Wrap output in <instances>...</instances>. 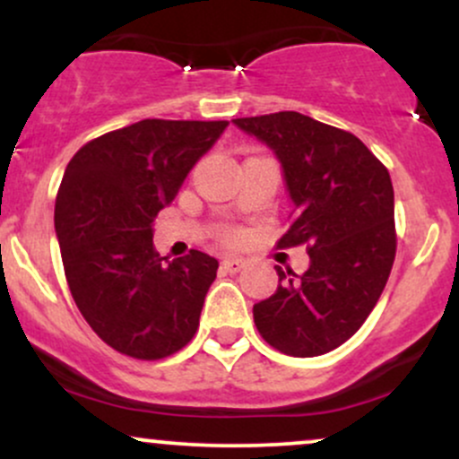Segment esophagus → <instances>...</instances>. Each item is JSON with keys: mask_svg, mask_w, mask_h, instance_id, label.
I'll list each match as a JSON object with an SVG mask.
<instances>
[{"mask_svg": "<svg viewBox=\"0 0 459 459\" xmlns=\"http://www.w3.org/2000/svg\"><path fill=\"white\" fill-rule=\"evenodd\" d=\"M222 267L229 273H237V272H241L246 267V261L244 259H239V256H229V259H224L222 261Z\"/></svg>", "mask_w": 459, "mask_h": 459, "instance_id": "34e87169", "label": "esophagus"}]
</instances>
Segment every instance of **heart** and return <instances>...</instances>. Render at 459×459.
<instances>
[{
    "instance_id": "b5f03b06",
    "label": "heart",
    "mask_w": 459,
    "mask_h": 459,
    "mask_svg": "<svg viewBox=\"0 0 459 459\" xmlns=\"http://www.w3.org/2000/svg\"><path fill=\"white\" fill-rule=\"evenodd\" d=\"M226 239H229V241H233V239H235V233H229V235H226Z\"/></svg>"
}]
</instances>
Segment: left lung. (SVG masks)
I'll use <instances>...</instances> for the list:
<instances>
[{"label": "left lung", "instance_id": "1", "mask_svg": "<svg viewBox=\"0 0 459 459\" xmlns=\"http://www.w3.org/2000/svg\"><path fill=\"white\" fill-rule=\"evenodd\" d=\"M233 123L276 152L293 200L278 244H308L310 256L302 276L276 267V293L252 308L256 330L287 356L328 354L356 334L386 287L397 250L391 175L354 134L299 112Z\"/></svg>", "mask_w": 459, "mask_h": 459}]
</instances>
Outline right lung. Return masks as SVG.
I'll use <instances>...</instances> for the list:
<instances>
[{"label":"right lung","instance_id":"right-lung-1","mask_svg":"<svg viewBox=\"0 0 459 459\" xmlns=\"http://www.w3.org/2000/svg\"><path fill=\"white\" fill-rule=\"evenodd\" d=\"M226 127L146 118L68 161L54 218L66 282L83 319L120 354L160 360L196 334L218 261L200 250L160 256L152 222Z\"/></svg>","mask_w":459,"mask_h":459}]
</instances>
